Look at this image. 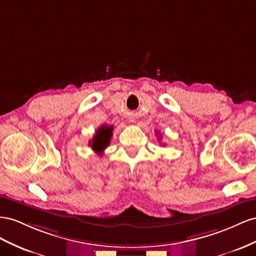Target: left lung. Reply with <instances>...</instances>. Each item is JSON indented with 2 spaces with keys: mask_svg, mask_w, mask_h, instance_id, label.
<instances>
[{
  "mask_svg": "<svg viewBox=\"0 0 256 256\" xmlns=\"http://www.w3.org/2000/svg\"><path fill=\"white\" fill-rule=\"evenodd\" d=\"M156 134H158V133H156Z\"/></svg>",
  "mask_w": 256,
  "mask_h": 256,
  "instance_id": "obj_1",
  "label": "left lung"
}]
</instances>
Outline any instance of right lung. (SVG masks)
Wrapping results in <instances>:
<instances>
[{"label":"right lung","mask_w":256,"mask_h":256,"mask_svg":"<svg viewBox=\"0 0 256 256\" xmlns=\"http://www.w3.org/2000/svg\"><path fill=\"white\" fill-rule=\"evenodd\" d=\"M112 126H100L98 130L96 135H94L92 142H90V144L92 149L96 152H102L107 146L110 142V138L112 136Z\"/></svg>","instance_id":"add662e5"}]
</instances>
